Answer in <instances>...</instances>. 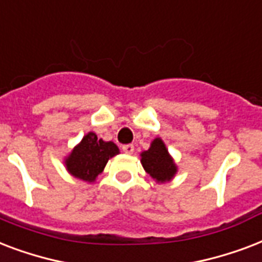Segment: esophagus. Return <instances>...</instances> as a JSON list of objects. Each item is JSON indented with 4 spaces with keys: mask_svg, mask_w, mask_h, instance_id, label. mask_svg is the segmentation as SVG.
<instances>
[{
    "mask_svg": "<svg viewBox=\"0 0 262 262\" xmlns=\"http://www.w3.org/2000/svg\"><path fill=\"white\" fill-rule=\"evenodd\" d=\"M123 151L125 154H133L134 153V146L133 145H124L123 146Z\"/></svg>",
    "mask_w": 262,
    "mask_h": 262,
    "instance_id": "obj_1",
    "label": "esophagus"
}]
</instances>
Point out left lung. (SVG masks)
<instances>
[{
    "label": "left lung",
    "instance_id": "1",
    "mask_svg": "<svg viewBox=\"0 0 262 262\" xmlns=\"http://www.w3.org/2000/svg\"><path fill=\"white\" fill-rule=\"evenodd\" d=\"M141 164L156 183L171 182L178 173V165L161 138H154L150 147L141 153Z\"/></svg>",
    "mask_w": 262,
    "mask_h": 262
}]
</instances>
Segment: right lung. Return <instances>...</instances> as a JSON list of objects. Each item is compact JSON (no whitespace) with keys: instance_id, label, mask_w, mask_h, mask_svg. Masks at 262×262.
<instances>
[{"instance_id":"add662e5","label":"right lung","mask_w":262,"mask_h":262,"mask_svg":"<svg viewBox=\"0 0 262 262\" xmlns=\"http://www.w3.org/2000/svg\"><path fill=\"white\" fill-rule=\"evenodd\" d=\"M120 153L113 142H106L90 131L64 159V165L71 175L87 183H94L109 160Z\"/></svg>"}]
</instances>
